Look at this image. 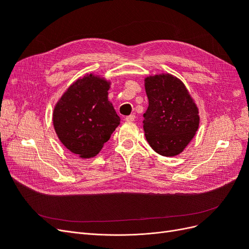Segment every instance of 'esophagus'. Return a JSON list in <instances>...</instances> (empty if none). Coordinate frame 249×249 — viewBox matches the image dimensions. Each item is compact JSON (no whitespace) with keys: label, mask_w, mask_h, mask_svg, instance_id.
Returning <instances> with one entry per match:
<instances>
[{"label":"esophagus","mask_w":249,"mask_h":249,"mask_svg":"<svg viewBox=\"0 0 249 249\" xmlns=\"http://www.w3.org/2000/svg\"><path fill=\"white\" fill-rule=\"evenodd\" d=\"M135 117H136V116H135L134 114H131V115H129V116H126L124 119H125V122H134Z\"/></svg>","instance_id":"obj_1"}]
</instances>
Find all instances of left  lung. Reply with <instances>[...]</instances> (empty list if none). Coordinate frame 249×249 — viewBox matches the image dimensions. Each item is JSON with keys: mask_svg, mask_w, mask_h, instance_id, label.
Here are the masks:
<instances>
[{"mask_svg": "<svg viewBox=\"0 0 249 249\" xmlns=\"http://www.w3.org/2000/svg\"><path fill=\"white\" fill-rule=\"evenodd\" d=\"M148 107L143 117L145 138L156 153L180 154L198 129V109L185 85L171 74L145 79Z\"/></svg>", "mask_w": 249, "mask_h": 249, "instance_id": "8db88e82", "label": "left lung"}]
</instances>
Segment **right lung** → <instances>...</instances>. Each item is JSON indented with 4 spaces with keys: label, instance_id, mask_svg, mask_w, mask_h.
Wrapping results in <instances>:
<instances>
[{
    "label": "right lung",
    "instance_id": "add662e5",
    "mask_svg": "<svg viewBox=\"0 0 249 249\" xmlns=\"http://www.w3.org/2000/svg\"><path fill=\"white\" fill-rule=\"evenodd\" d=\"M109 83L90 73L66 90L53 113L57 136L63 145L81 158L100 153L120 124L108 101Z\"/></svg>",
    "mask_w": 249,
    "mask_h": 249
}]
</instances>
